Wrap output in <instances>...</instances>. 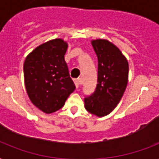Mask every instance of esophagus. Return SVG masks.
Masks as SVG:
<instances>
[{
	"label": "esophagus",
	"instance_id": "esophagus-1",
	"mask_svg": "<svg viewBox=\"0 0 159 159\" xmlns=\"http://www.w3.org/2000/svg\"><path fill=\"white\" fill-rule=\"evenodd\" d=\"M74 83H75V85H76V87H77V88H78V87H80V85H81V80H80L79 78H78V79H75Z\"/></svg>",
	"mask_w": 159,
	"mask_h": 159
}]
</instances>
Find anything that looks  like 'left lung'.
<instances>
[{
  "instance_id": "1",
  "label": "left lung",
  "mask_w": 159,
  "mask_h": 159,
  "mask_svg": "<svg viewBox=\"0 0 159 159\" xmlns=\"http://www.w3.org/2000/svg\"><path fill=\"white\" fill-rule=\"evenodd\" d=\"M98 59L97 84L95 92L85 97V108L102 117L113 111L122 98L128 83L129 64L116 45L106 39L92 41Z\"/></svg>"
}]
</instances>
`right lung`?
Returning <instances> with one entry per match:
<instances>
[{"instance_id": "obj_1", "label": "right lung", "mask_w": 159, "mask_h": 159, "mask_svg": "<svg viewBox=\"0 0 159 159\" xmlns=\"http://www.w3.org/2000/svg\"><path fill=\"white\" fill-rule=\"evenodd\" d=\"M67 48L65 41L55 39L34 48L24 62L27 94L31 102L46 114L62 108L76 88L64 59Z\"/></svg>"}]
</instances>
